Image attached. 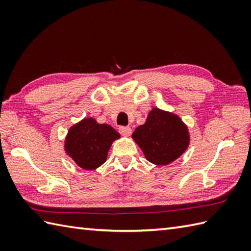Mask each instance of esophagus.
<instances>
[{
	"instance_id": "34e87169",
	"label": "esophagus",
	"mask_w": 251,
	"mask_h": 251,
	"mask_svg": "<svg viewBox=\"0 0 251 251\" xmlns=\"http://www.w3.org/2000/svg\"><path fill=\"white\" fill-rule=\"evenodd\" d=\"M120 134L122 135V136H124V137H128V136H130V134H131V128L130 127H124V126H122V127H120Z\"/></svg>"
}]
</instances>
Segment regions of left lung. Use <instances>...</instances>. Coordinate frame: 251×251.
Here are the masks:
<instances>
[{"label": "left lung", "mask_w": 251, "mask_h": 251, "mask_svg": "<svg viewBox=\"0 0 251 251\" xmlns=\"http://www.w3.org/2000/svg\"><path fill=\"white\" fill-rule=\"evenodd\" d=\"M131 137L149 162L162 166L179 158L190 145L188 126L182 120L158 108L149 112L145 124L138 126Z\"/></svg>", "instance_id": "1"}]
</instances>
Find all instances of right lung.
Instances as JSON below:
<instances>
[{
	"mask_svg": "<svg viewBox=\"0 0 251 251\" xmlns=\"http://www.w3.org/2000/svg\"><path fill=\"white\" fill-rule=\"evenodd\" d=\"M120 137L112 126L86 117L69 128L65 151L78 167L94 170L106 161L112 143Z\"/></svg>",
	"mask_w": 251,
	"mask_h": 251,
	"instance_id": "add662e5",
	"label": "right lung"
}]
</instances>
